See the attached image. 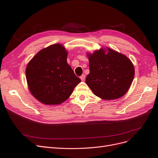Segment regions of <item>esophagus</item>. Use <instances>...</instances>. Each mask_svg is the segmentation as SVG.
Instances as JSON below:
<instances>
[{"instance_id":"34e87169","label":"esophagus","mask_w":158,"mask_h":158,"mask_svg":"<svg viewBox=\"0 0 158 158\" xmlns=\"http://www.w3.org/2000/svg\"><path fill=\"white\" fill-rule=\"evenodd\" d=\"M85 77H86V76H85V74H82V76L80 77V78H81V79L82 81H85Z\"/></svg>"}]
</instances>
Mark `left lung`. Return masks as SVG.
Listing matches in <instances>:
<instances>
[{
	"label": "left lung",
	"instance_id": "1",
	"mask_svg": "<svg viewBox=\"0 0 158 158\" xmlns=\"http://www.w3.org/2000/svg\"><path fill=\"white\" fill-rule=\"evenodd\" d=\"M101 48L93 54H88L89 73L86 83L97 97L113 100L125 95L135 76V69L131 60L112 49Z\"/></svg>",
	"mask_w": 158,
	"mask_h": 158
}]
</instances>
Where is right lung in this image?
<instances>
[{"instance_id":"obj_1","label":"right lung","mask_w":158,"mask_h":158,"mask_svg":"<svg viewBox=\"0 0 158 158\" xmlns=\"http://www.w3.org/2000/svg\"><path fill=\"white\" fill-rule=\"evenodd\" d=\"M66 59L64 47L54 44L41 50L28 63L26 70L28 87L41 102L55 105L64 102L81 82Z\"/></svg>"}]
</instances>
